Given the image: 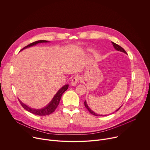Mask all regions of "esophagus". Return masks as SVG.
I'll return each instance as SVG.
<instances>
[{"mask_svg": "<svg viewBox=\"0 0 150 150\" xmlns=\"http://www.w3.org/2000/svg\"><path fill=\"white\" fill-rule=\"evenodd\" d=\"M80 80V77L78 76H74L73 79H72V80H71V84L73 86H75L76 85H77V83Z\"/></svg>", "mask_w": 150, "mask_h": 150, "instance_id": "1", "label": "esophagus"}]
</instances>
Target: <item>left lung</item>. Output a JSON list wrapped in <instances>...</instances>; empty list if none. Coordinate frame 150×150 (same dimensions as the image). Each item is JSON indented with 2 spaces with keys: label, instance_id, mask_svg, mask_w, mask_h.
I'll use <instances>...</instances> for the list:
<instances>
[{
  "label": "left lung",
  "instance_id": "1",
  "mask_svg": "<svg viewBox=\"0 0 150 150\" xmlns=\"http://www.w3.org/2000/svg\"><path fill=\"white\" fill-rule=\"evenodd\" d=\"M112 45H113L114 47L116 50H117V51H119L123 52H124V53H125V54H127V53H126V52L125 51V50L122 47H121L120 46H119V45L116 44V43H114V42H112ZM84 104H85V107L88 110V111H89L92 114H93V115H96V116H101V115H99V114H96L95 112H93V111H92V110L90 109V108L88 107V105H87V103H86V101L84 102ZM121 107H122V106H121L119 109H117V110H116V111H119Z\"/></svg>",
  "mask_w": 150,
  "mask_h": 150
}]
</instances>
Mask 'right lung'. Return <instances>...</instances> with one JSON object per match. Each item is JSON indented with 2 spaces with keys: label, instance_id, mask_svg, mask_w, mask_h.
<instances>
[{
  "label": "right lung",
  "instance_id": "obj_1",
  "mask_svg": "<svg viewBox=\"0 0 150 150\" xmlns=\"http://www.w3.org/2000/svg\"><path fill=\"white\" fill-rule=\"evenodd\" d=\"M48 41H46V40H38V41H36V42H33L29 45H28L27 46H25L23 49H22L21 50L25 49V48H27V47H30V46H34L38 43H44V42H47ZM69 88V85H66L65 86H64L62 88H61L58 91V92L56 93V95L54 96V98L52 99V100L51 101V102L46 107H45V108H42V109H40V110H36V109H33V108H31L30 107H28V106H27L25 104H23V103H21V101L19 100L21 105H22V107L25 109L27 111H29L30 112L32 113V114H34L35 115H49L52 114L53 112L55 111V110H56V108H57L59 103V101H60V99L61 98V96L63 94V93L68 89Z\"/></svg>",
  "mask_w": 150,
  "mask_h": 150
}]
</instances>
